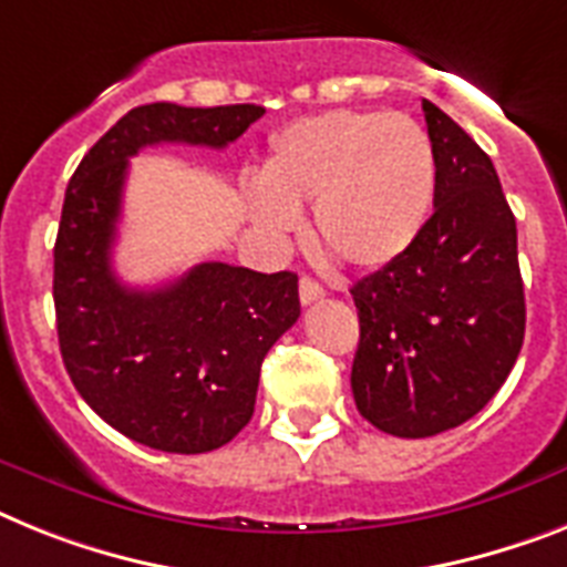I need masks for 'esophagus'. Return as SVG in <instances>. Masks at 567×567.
<instances>
[{"mask_svg":"<svg viewBox=\"0 0 567 567\" xmlns=\"http://www.w3.org/2000/svg\"><path fill=\"white\" fill-rule=\"evenodd\" d=\"M326 297V288L320 282H313L308 276H302V282H299V299H302V306H311L317 299Z\"/></svg>","mask_w":567,"mask_h":567,"instance_id":"obj_1","label":"esophagus"}]
</instances>
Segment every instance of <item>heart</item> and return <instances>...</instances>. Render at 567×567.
I'll return each mask as SVG.
<instances>
[{
  "mask_svg": "<svg viewBox=\"0 0 567 567\" xmlns=\"http://www.w3.org/2000/svg\"><path fill=\"white\" fill-rule=\"evenodd\" d=\"M435 198L430 135L406 114L322 112L270 137L261 184L247 210L261 233L285 239L313 207V236L354 270L401 259L421 236Z\"/></svg>",
  "mask_w": 567,
  "mask_h": 567,
  "instance_id": "heart-1",
  "label": "heart"
}]
</instances>
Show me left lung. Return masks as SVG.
Here are the masks:
<instances>
[{
	"instance_id": "1",
	"label": "left lung",
	"mask_w": 567,
	"mask_h": 567,
	"mask_svg": "<svg viewBox=\"0 0 567 567\" xmlns=\"http://www.w3.org/2000/svg\"><path fill=\"white\" fill-rule=\"evenodd\" d=\"M435 213L401 259L351 288L360 342L351 392L380 432L430 437L478 415L525 340L516 218L496 166L423 100Z\"/></svg>"
}]
</instances>
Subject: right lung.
I'll return each mask as SVG.
<instances>
[{
  "label": "right lung",
  "instance_id": "add662e5",
  "mask_svg": "<svg viewBox=\"0 0 567 567\" xmlns=\"http://www.w3.org/2000/svg\"><path fill=\"white\" fill-rule=\"evenodd\" d=\"M265 109L150 103L80 161L54 245L56 337L65 372L109 426L161 453H210L254 417L261 360L299 320L297 274L202 261L152 291L112 270L130 158L155 144L225 150Z\"/></svg>",
  "mask_w": 567,
  "mask_h": 567
}]
</instances>
